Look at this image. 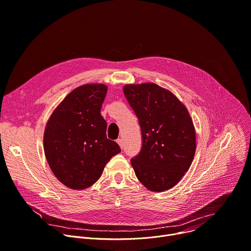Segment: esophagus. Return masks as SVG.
I'll return each instance as SVG.
<instances>
[{"label": "esophagus", "mask_w": 251, "mask_h": 251, "mask_svg": "<svg viewBox=\"0 0 251 251\" xmlns=\"http://www.w3.org/2000/svg\"><path fill=\"white\" fill-rule=\"evenodd\" d=\"M117 142H118V144L121 146V148H123V140H122L121 138H118V139H117Z\"/></svg>", "instance_id": "obj_1"}]
</instances>
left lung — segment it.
<instances>
[{
	"label": "left lung",
	"mask_w": 251,
	"mask_h": 251,
	"mask_svg": "<svg viewBox=\"0 0 251 251\" xmlns=\"http://www.w3.org/2000/svg\"><path fill=\"white\" fill-rule=\"evenodd\" d=\"M124 94L141 130V148L130 159L137 179L150 191L175 186L188 171L196 151V134L186 107L153 83L126 85Z\"/></svg>",
	"instance_id": "1"
}]
</instances>
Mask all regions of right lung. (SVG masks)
Instances as JSON below:
<instances>
[{"instance_id":"right-lung-1","label":"right lung","mask_w":251,"mask_h":251,"mask_svg":"<svg viewBox=\"0 0 251 251\" xmlns=\"http://www.w3.org/2000/svg\"><path fill=\"white\" fill-rule=\"evenodd\" d=\"M107 86L89 84L68 94L47 122L43 143L50 169L65 186L80 190L101 177L108 161L121 152L107 137L101 108Z\"/></svg>"}]
</instances>
